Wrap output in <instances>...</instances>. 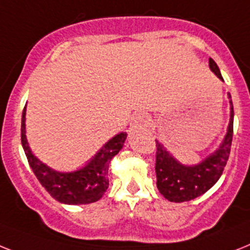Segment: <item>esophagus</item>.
Wrapping results in <instances>:
<instances>
[{
	"label": "esophagus",
	"instance_id": "34e87169",
	"mask_svg": "<svg viewBox=\"0 0 250 250\" xmlns=\"http://www.w3.org/2000/svg\"><path fill=\"white\" fill-rule=\"evenodd\" d=\"M149 117L145 113H139V114H136L131 121V125H129V128L131 131H136V129L140 128H145L149 125Z\"/></svg>",
	"mask_w": 250,
	"mask_h": 250
}]
</instances>
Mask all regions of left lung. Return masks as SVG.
Listing matches in <instances>:
<instances>
[{
	"label": "left lung",
	"mask_w": 250,
	"mask_h": 250,
	"mask_svg": "<svg viewBox=\"0 0 250 250\" xmlns=\"http://www.w3.org/2000/svg\"><path fill=\"white\" fill-rule=\"evenodd\" d=\"M209 68L221 81L220 68L217 66L213 59H209ZM230 100V122L227 125V132L224 141L208 157L204 158L198 164H182L172 155L166 146L157 141V188L159 192L169 202L182 203L203 195L220 180L224 172L229 155H230L232 133H234V106Z\"/></svg>",
	"instance_id": "left-lung-1"
}]
</instances>
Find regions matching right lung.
<instances>
[{"instance_id":"1","label":"right lung","mask_w":250,"mask_h":250,"mask_svg":"<svg viewBox=\"0 0 250 250\" xmlns=\"http://www.w3.org/2000/svg\"><path fill=\"white\" fill-rule=\"evenodd\" d=\"M25 113L26 105L21 115V145L32 171L46 191L59 203L69 206L97 202L109 186V163L123 147L127 133L121 132L109 140L82 168L73 172H59L42 163L30 149L25 135Z\"/></svg>"}]
</instances>
